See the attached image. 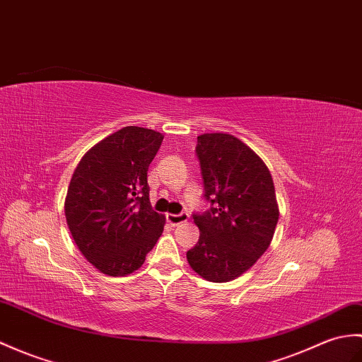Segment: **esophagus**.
Masks as SVG:
<instances>
[{
  "instance_id": "obj_1",
  "label": "esophagus",
  "mask_w": 362,
  "mask_h": 362,
  "mask_svg": "<svg viewBox=\"0 0 362 362\" xmlns=\"http://www.w3.org/2000/svg\"><path fill=\"white\" fill-rule=\"evenodd\" d=\"M188 213H180V214H166V221L170 222L173 226H177L183 222L188 221Z\"/></svg>"
}]
</instances>
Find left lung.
I'll return each mask as SVG.
<instances>
[{"mask_svg":"<svg viewBox=\"0 0 362 362\" xmlns=\"http://www.w3.org/2000/svg\"><path fill=\"white\" fill-rule=\"evenodd\" d=\"M196 156L209 208L192 214L200 238L187 259L204 279L228 282L253 267L273 239L279 219L273 179L255 151L230 134L199 136Z\"/></svg>","mask_w":362,"mask_h":362,"instance_id":"1","label":"left lung"}]
</instances>
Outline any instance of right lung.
<instances>
[{"label":"right lung","instance_id":"1","mask_svg":"<svg viewBox=\"0 0 362 362\" xmlns=\"http://www.w3.org/2000/svg\"><path fill=\"white\" fill-rule=\"evenodd\" d=\"M160 132L124 126L83 156L67 189V226L81 255L107 276L143 265L162 236L165 217L149 202L148 168Z\"/></svg>","mask_w":362,"mask_h":362}]
</instances>
